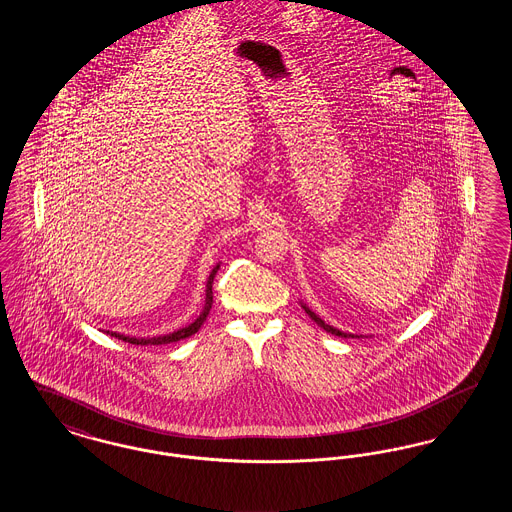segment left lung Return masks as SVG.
Wrapping results in <instances>:
<instances>
[{
  "label": "left lung",
  "instance_id": "1",
  "mask_svg": "<svg viewBox=\"0 0 512 512\" xmlns=\"http://www.w3.org/2000/svg\"><path fill=\"white\" fill-rule=\"evenodd\" d=\"M303 309H305V313H307L309 317L313 318V320L317 322L318 326H320V328H324L326 332H330V334H334V336H341V338H355V336H351V334H345V332H341V330H338V328H334V326L326 324V322H324L322 318L317 317V315H315V313H313L309 307H305V305H303Z\"/></svg>",
  "mask_w": 512,
  "mask_h": 512
}]
</instances>
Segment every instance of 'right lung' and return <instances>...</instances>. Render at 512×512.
Listing matches in <instances>:
<instances>
[{"instance_id":"1","label":"right lung","mask_w":512,"mask_h":512,"mask_svg":"<svg viewBox=\"0 0 512 512\" xmlns=\"http://www.w3.org/2000/svg\"><path fill=\"white\" fill-rule=\"evenodd\" d=\"M219 267L220 265H217V267L211 270V274H209L207 290H205V307H203L201 315L195 318L194 322H192L190 326L180 328V330H176V332H172V334H167V336H157V338H130V336L115 334V332H111V336H115V338H119V340L122 341H128V343H134V345H163V343H172V341L190 338L192 334H195V332L201 328V324L205 322V318H207L209 311H211V305H213V280H215V274H217Z\"/></svg>"}]
</instances>
